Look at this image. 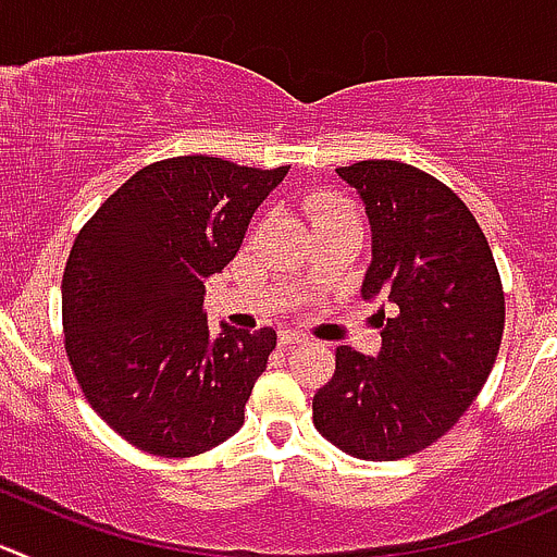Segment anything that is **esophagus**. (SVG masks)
<instances>
[{
  "mask_svg": "<svg viewBox=\"0 0 557 557\" xmlns=\"http://www.w3.org/2000/svg\"><path fill=\"white\" fill-rule=\"evenodd\" d=\"M296 343H308V337H305L302 332H280V346H283V349H290Z\"/></svg>",
  "mask_w": 557,
  "mask_h": 557,
  "instance_id": "obj_1",
  "label": "esophagus"
}]
</instances>
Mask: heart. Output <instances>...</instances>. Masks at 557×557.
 <instances>
[{
    "instance_id": "obj_1",
    "label": "heart",
    "mask_w": 557,
    "mask_h": 557,
    "mask_svg": "<svg viewBox=\"0 0 557 557\" xmlns=\"http://www.w3.org/2000/svg\"><path fill=\"white\" fill-rule=\"evenodd\" d=\"M305 208H308V216L310 222H313V227L326 225V222L332 220H341V216H355V211H351L349 206H343V202L332 195H313L305 202Z\"/></svg>"
}]
</instances>
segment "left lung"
Returning a JSON list of instances; mask_svg holds the SVG:
<instances>
[{
  "label": "left lung",
  "mask_w": 557,
  "mask_h": 557,
  "mask_svg": "<svg viewBox=\"0 0 557 557\" xmlns=\"http://www.w3.org/2000/svg\"><path fill=\"white\" fill-rule=\"evenodd\" d=\"M371 222L362 299L393 308L382 349L335 351V373L313 396V423L343 454L396 461L436 443L490 379L506 296L486 236L454 189L389 159L337 168Z\"/></svg>",
  "instance_id": "obj_1"
}]
</instances>
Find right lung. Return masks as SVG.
<instances>
[{"instance_id":"add662e5","label":"right lung","mask_w":557,"mask_h":557,"mask_svg":"<svg viewBox=\"0 0 557 557\" xmlns=\"http://www.w3.org/2000/svg\"><path fill=\"white\" fill-rule=\"evenodd\" d=\"M288 168L175 156L134 173L76 236L62 274L65 351L82 393L126 443L168 459L236 434L277 332H208L202 280L236 258Z\"/></svg>"}]
</instances>
